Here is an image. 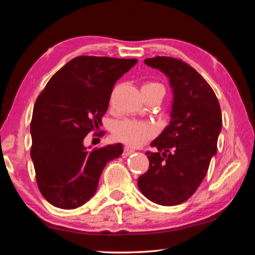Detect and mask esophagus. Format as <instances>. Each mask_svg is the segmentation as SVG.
<instances>
[{"instance_id": "obj_1", "label": "esophagus", "mask_w": 255, "mask_h": 255, "mask_svg": "<svg viewBox=\"0 0 255 255\" xmlns=\"http://www.w3.org/2000/svg\"><path fill=\"white\" fill-rule=\"evenodd\" d=\"M131 153H133V149L130 148V147H128V146H125V147H124V153H123L124 156L126 157V156H128V155H130Z\"/></svg>"}]
</instances>
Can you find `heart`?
<instances>
[{"label": "heart", "mask_w": 255, "mask_h": 255, "mask_svg": "<svg viewBox=\"0 0 255 255\" xmlns=\"http://www.w3.org/2000/svg\"><path fill=\"white\" fill-rule=\"evenodd\" d=\"M143 88H161L163 86L155 82L145 83ZM155 127L150 123L135 119L118 120L112 126V135L116 140L129 146H138L145 143L155 135Z\"/></svg>", "instance_id": "1"}]
</instances>
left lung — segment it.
Masks as SVG:
<instances>
[{
	"label": "left lung",
	"mask_w": 255,
	"mask_h": 255,
	"mask_svg": "<svg viewBox=\"0 0 255 255\" xmlns=\"http://www.w3.org/2000/svg\"><path fill=\"white\" fill-rule=\"evenodd\" d=\"M170 80L173 90L170 125L146 152L149 167L138 178L141 193L157 205L187 201L199 187L217 152L222 111L207 81L183 60L156 56L144 60Z\"/></svg>",
	"instance_id": "left-lung-1"
}]
</instances>
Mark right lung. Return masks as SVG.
<instances>
[{
    "label": "right lung",
    "mask_w": 255,
    "mask_h": 255,
    "mask_svg": "<svg viewBox=\"0 0 255 255\" xmlns=\"http://www.w3.org/2000/svg\"><path fill=\"white\" fill-rule=\"evenodd\" d=\"M136 63L79 56L56 72L38 96L30 155L38 188L49 204L62 209L84 205L96 193L106 164L123 154L122 144L90 150L83 141L101 125L116 82Z\"/></svg>",
    "instance_id": "right-lung-1"
}]
</instances>
